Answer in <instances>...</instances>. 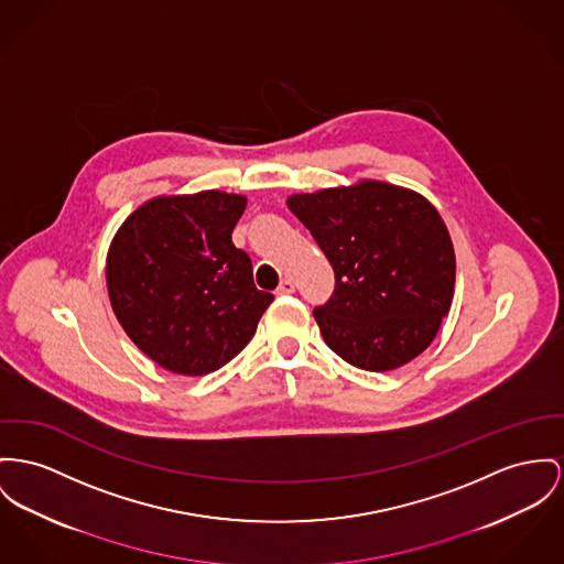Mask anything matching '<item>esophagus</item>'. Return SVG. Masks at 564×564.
<instances>
[{"mask_svg": "<svg viewBox=\"0 0 564 564\" xmlns=\"http://www.w3.org/2000/svg\"><path fill=\"white\" fill-rule=\"evenodd\" d=\"M291 293H295V282L286 278V280H282L280 286L275 289V295H291Z\"/></svg>", "mask_w": 564, "mask_h": 564, "instance_id": "1", "label": "esophagus"}]
</instances>
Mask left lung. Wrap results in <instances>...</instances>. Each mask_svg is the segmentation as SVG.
I'll return each mask as SVG.
<instances>
[{"label":"left lung","instance_id":"1","mask_svg":"<svg viewBox=\"0 0 564 564\" xmlns=\"http://www.w3.org/2000/svg\"><path fill=\"white\" fill-rule=\"evenodd\" d=\"M300 218L336 273L314 307L327 346L350 366L387 372L421 355L449 312L455 254L438 212L382 182L295 194Z\"/></svg>","mask_w":564,"mask_h":564}]
</instances>
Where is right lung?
Returning a JSON list of instances; mask_svg holds the SVG:
<instances>
[{
    "label": "right lung",
    "mask_w": 564,
    "mask_h": 564,
    "mask_svg": "<svg viewBox=\"0 0 564 564\" xmlns=\"http://www.w3.org/2000/svg\"><path fill=\"white\" fill-rule=\"evenodd\" d=\"M246 198L207 189L160 196L117 230L107 286L130 339L175 375L223 368L252 339L273 301L254 286L250 257L230 235Z\"/></svg>",
    "instance_id": "right-lung-1"
}]
</instances>
